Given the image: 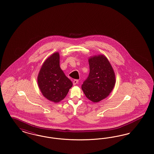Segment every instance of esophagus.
I'll use <instances>...</instances> for the list:
<instances>
[{
  "mask_svg": "<svg viewBox=\"0 0 154 154\" xmlns=\"http://www.w3.org/2000/svg\"><path fill=\"white\" fill-rule=\"evenodd\" d=\"M78 82H79V80L77 79H75L73 81V85H76L78 83Z\"/></svg>",
  "mask_w": 154,
  "mask_h": 154,
  "instance_id": "obj_1",
  "label": "esophagus"
}]
</instances>
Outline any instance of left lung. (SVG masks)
<instances>
[{
	"instance_id": "1",
	"label": "left lung",
	"mask_w": 154,
	"mask_h": 154,
	"mask_svg": "<svg viewBox=\"0 0 154 154\" xmlns=\"http://www.w3.org/2000/svg\"><path fill=\"white\" fill-rule=\"evenodd\" d=\"M90 73L82 85V89L89 100L93 102L108 97L115 85V75L107 58L99 55L88 59Z\"/></svg>"
}]
</instances>
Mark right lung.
Here are the masks:
<instances>
[{"label": "right lung", "mask_w": 154, "mask_h": 154, "mask_svg": "<svg viewBox=\"0 0 154 154\" xmlns=\"http://www.w3.org/2000/svg\"><path fill=\"white\" fill-rule=\"evenodd\" d=\"M59 52L48 57L43 63L38 76V83L43 95L54 103L66 97L72 83L60 67Z\"/></svg>", "instance_id": "right-lung-1"}]
</instances>
